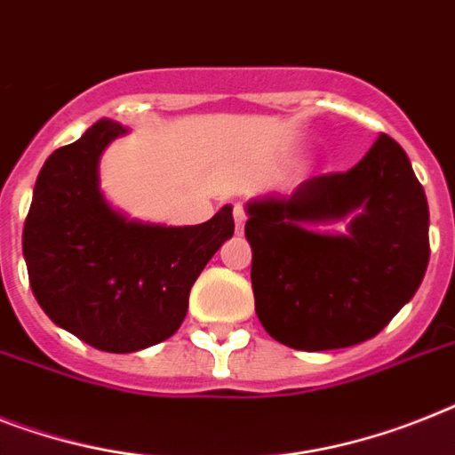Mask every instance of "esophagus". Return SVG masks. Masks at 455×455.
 Returning a JSON list of instances; mask_svg holds the SVG:
<instances>
[{
	"instance_id": "obj_1",
	"label": "esophagus",
	"mask_w": 455,
	"mask_h": 455,
	"mask_svg": "<svg viewBox=\"0 0 455 455\" xmlns=\"http://www.w3.org/2000/svg\"><path fill=\"white\" fill-rule=\"evenodd\" d=\"M245 208L240 205V203H235L234 205V221H235V234H243V228H245Z\"/></svg>"
}]
</instances>
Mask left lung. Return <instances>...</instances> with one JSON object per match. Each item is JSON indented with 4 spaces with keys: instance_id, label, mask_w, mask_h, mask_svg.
<instances>
[{
    "instance_id": "left-lung-1",
    "label": "left lung",
    "mask_w": 455,
    "mask_h": 455,
    "mask_svg": "<svg viewBox=\"0 0 455 455\" xmlns=\"http://www.w3.org/2000/svg\"><path fill=\"white\" fill-rule=\"evenodd\" d=\"M254 311L294 350L367 341L409 304L430 259L426 191L387 135L348 172L245 205ZM347 221L346 232L323 226Z\"/></svg>"
}]
</instances>
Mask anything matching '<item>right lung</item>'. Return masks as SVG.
<instances>
[{
	"instance_id": "right-lung-1",
	"label": "right lung",
	"mask_w": 455,
	"mask_h": 455,
	"mask_svg": "<svg viewBox=\"0 0 455 455\" xmlns=\"http://www.w3.org/2000/svg\"><path fill=\"white\" fill-rule=\"evenodd\" d=\"M128 128L91 125L36 177L23 228L35 299L58 327L107 353H135L175 334L189 291L234 235L231 205L196 227L132 220L100 189V156Z\"/></svg>"
}]
</instances>
